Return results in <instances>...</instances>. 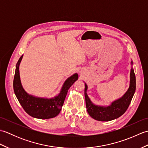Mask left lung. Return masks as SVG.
Listing matches in <instances>:
<instances>
[{
  "mask_svg": "<svg viewBox=\"0 0 148 148\" xmlns=\"http://www.w3.org/2000/svg\"><path fill=\"white\" fill-rule=\"evenodd\" d=\"M131 65H133L132 61H131ZM84 97L87 111L89 115L97 121H109L120 117L127 111L136 92V75L133 67H132L130 75V85L128 90L121 98L113 101L108 106H100L94 104L86 93L87 84L84 83Z\"/></svg>",
  "mask_w": 148,
  "mask_h": 148,
  "instance_id": "left-lung-1",
  "label": "left lung"
}]
</instances>
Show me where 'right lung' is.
Wrapping results in <instances>:
<instances>
[{"mask_svg": "<svg viewBox=\"0 0 148 148\" xmlns=\"http://www.w3.org/2000/svg\"><path fill=\"white\" fill-rule=\"evenodd\" d=\"M22 58L23 55L18 60L16 65L13 81L14 92L19 102L27 114L33 118L44 119L55 117L61 111L68 90L78 79V74L75 73L68 77L63 84L60 92L53 98L34 97L26 92L22 86L19 71Z\"/></svg>", "mask_w": 148, "mask_h": 148, "instance_id": "1", "label": "right lung"}]
</instances>
